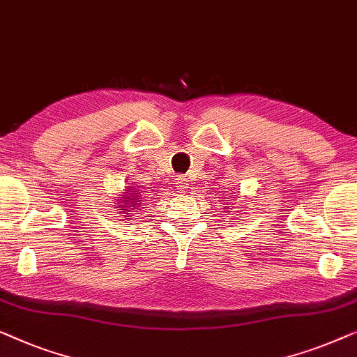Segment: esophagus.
Wrapping results in <instances>:
<instances>
[{
    "mask_svg": "<svg viewBox=\"0 0 357 357\" xmlns=\"http://www.w3.org/2000/svg\"><path fill=\"white\" fill-rule=\"evenodd\" d=\"M174 184H176V189L181 190V192L188 190V178L183 176V174H181V176H176V183Z\"/></svg>",
    "mask_w": 357,
    "mask_h": 357,
    "instance_id": "obj_1",
    "label": "esophagus"
}]
</instances>
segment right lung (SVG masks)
<instances>
[{
    "instance_id": "right-lung-1",
    "label": "right lung",
    "mask_w": 357,
    "mask_h": 357,
    "mask_svg": "<svg viewBox=\"0 0 357 357\" xmlns=\"http://www.w3.org/2000/svg\"><path fill=\"white\" fill-rule=\"evenodd\" d=\"M144 192H145V190H144ZM144 199L145 197H142V194L139 192L137 188H130V189L126 190V192H124V197L121 199L123 207H118V208L123 210L124 213H128L129 208H132V210L139 208V205L144 202Z\"/></svg>"
}]
</instances>
